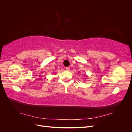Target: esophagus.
Returning <instances> with one entry per match:
<instances>
[{"label": "esophagus", "instance_id": "obj_1", "mask_svg": "<svg viewBox=\"0 0 132 132\" xmlns=\"http://www.w3.org/2000/svg\"><path fill=\"white\" fill-rule=\"evenodd\" d=\"M65 69H66L67 70H69L70 69V68H69V67H66V68H65Z\"/></svg>", "mask_w": 132, "mask_h": 132}]
</instances>
